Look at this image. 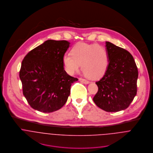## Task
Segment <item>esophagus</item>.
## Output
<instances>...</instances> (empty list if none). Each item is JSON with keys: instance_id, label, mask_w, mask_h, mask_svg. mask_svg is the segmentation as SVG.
Wrapping results in <instances>:
<instances>
[{"instance_id": "34e87169", "label": "esophagus", "mask_w": 153, "mask_h": 153, "mask_svg": "<svg viewBox=\"0 0 153 153\" xmlns=\"http://www.w3.org/2000/svg\"><path fill=\"white\" fill-rule=\"evenodd\" d=\"M79 81H81V82L84 83V84H89V83H90V82H89L88 81H87V80H86V79H83V78H79Z\"/></svg>"}]
</instances>
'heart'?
Masks as SVG:
<instances>
[{
  "instance_id": "obj_1",
  "label": "heart",
  "mask_w": 153,
  "mask_h": 153,
  "mask_svg": "<svg viewBox=\"0 0 153 153\" xmlns=\"http://www.w3.org/2000/svg\"><path fill=\"white\" fill-rule=\"evenodd\" d=\"M71 55L65 54L63 63L66 72L71 75L79 71L81 65L84 74L97 79L104 76L109 63L108 50L97 44L78 43L71 50Z\"/></svg>"
}]
</instances>
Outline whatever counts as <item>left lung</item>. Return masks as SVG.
<instances>
[{"instance_id":"left-lung-1","label":"left lung","mask_w":153,"mask_h":153,"mask_svg":"<svg viewBox=\"0 0 153 153\" xmlns=\"http://www.w3.org/2000/svg\"><path fill=\"white\" fill-rule=\"evenodd\" d=\"M109 56L106 72L97 82L95 104L106 112H118L128 108L137 93L138 71L131 54L127 50L106 42Z\"/></svg>"}]
</instances>
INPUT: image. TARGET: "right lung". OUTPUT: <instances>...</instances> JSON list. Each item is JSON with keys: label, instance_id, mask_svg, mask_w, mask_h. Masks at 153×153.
Returning <instances> with one entry per match:
<instances>
[{"label": "right lung", "instance_id": "add662e5", "mask_svg": "<svg viewBox=\"0 0 153 153\" xmlns=\"http://www.w3.org/2000/svg\"><path fill=\"white\" fill-rule=\"evenodd\" d=\"M67 41L47 40L24 58L20 71L23 93L30 106L43 112L60 109L66 102L72 84L78 79L64 69Z\"/></svg>", "mask_w": 153, "mask_h": 153}]
</instances>
